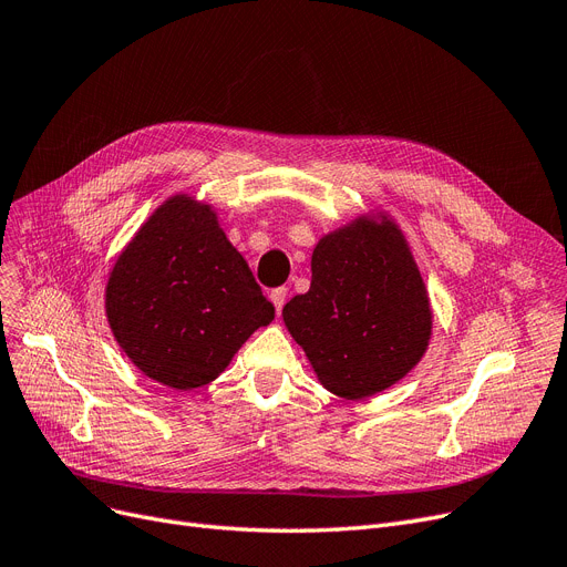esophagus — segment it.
Returning <instances> with one entry per match:
<instances>
[{"instance_id": "esophagus-1", "label": "esophagus", "mask_w": 567, "mask_h": 567, "mask_svg": "<svg viewBox=\"0 0 567 567\" xmlns=\"http://www.w3.org/2000/svg\"><path fill=\"white\" fill-rule=\"evenodd\" d=\"M268 299H270V301H274L276 310L280 312V310H282V306H285V299H287V289H285V287H276V289H270V293H268Z\"/></svg>"}]
</instances>
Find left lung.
I'll return each instance as SVG.
<instances>
[{
  "label": "left lung",
  "instance_id": "obj_1",
  "mask_svg": "<svg viewBox=\"0 0 567 567\" xmlns=\"http://www.w3.org/2000/svg\"><path fill=\"white\" fill-rule=\"evenodd\" d=\"M359 217L312 250L306 293L282 319L331 393L357 401L405 378L429 348V293L401 229Z\"/></svg>",
  "mask_w": 567,
  "mask_h": 567
}]
</instances>
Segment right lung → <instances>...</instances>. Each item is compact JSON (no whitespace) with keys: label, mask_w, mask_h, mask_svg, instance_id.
I'll list each match as a JSON object with an SVG mask.
<instances>
[{"label":"right lung","mask_w":567,"mask_h":567,"mask_svg":"<svg viewBox=\"0 0 567 567\" xmlns=\"http://www.w3.org/2000/svg\"><path fill=\"white\" fill-rule=\"evenodd\" d=\"M115 340L147 378L196 389L225 371L276 308L208 204L171 196L117 257L106 285Z\"/></svg>","instance_id":"add662e5"}]
</instances>
